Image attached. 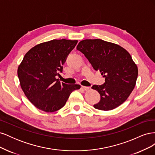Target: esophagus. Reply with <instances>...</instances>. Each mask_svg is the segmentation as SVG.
Masks as SVG:
<instances>
[{"instance_id":"1","label":"esophagus","mask_w":155,"mask_h":155,"mask_svg":"<svg viewBox=\"0 0 155 155\" xmlns=\"http://www.w3.org/2000/svg\"><path fill=\"white\" fill-rule=\"evenodd\" d=\"M81 88L83 89V90H84V91H88V89L90 88V87H85V86H81Z\"/></svg>"}]
</instances>
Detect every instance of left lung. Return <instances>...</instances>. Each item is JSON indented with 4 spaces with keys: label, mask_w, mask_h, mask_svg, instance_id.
I'll return each mask as SVG.
<instances>
[{
    "label": "left lung",
    "mask_w": 155,
    "mask_h": 155,
    "mask_svg": "<svg viewBox=\"0 0 155 155\" xmlns=\"http://www.w3.org/2000/svg\"><path fill=\"white\" fill-rule=\"evenodd\" d=\"M76 48L105 78L104 85L92 87L101 96L94 107L110 110L122 104L133 91L138 73L130 54L120 45L98 39L83 40Z\"/></svg>",
    "instance_id": "obj_1"
}]
</instances>
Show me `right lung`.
Returning <instances> with one entry per match:
<instances>
[{"label":"right lung","mask_w":155,"mask_h":155,"mask_svg":"<svg viewBox=\"0 0 155 155\" xmlns=\"http://www.w3.org/2000/svg\"><path fill=\"white\" fill-rule=\"evenodd\" d=\"M77 43V40L54 39L35 46L25 54L17 74L22 90L37 109L57 111L65 105L72 91L80 88L79 85H67L56 79Z\"/></svg>","instance_id":"1"}]
</instances>
